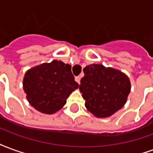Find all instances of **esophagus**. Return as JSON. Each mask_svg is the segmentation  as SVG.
I'll return each instance as SVG.
<instances>
[{
  "instance_id": "obj_1",
  "label": "esophagus",
  "mask_w": 153,
  "mask_h": 153,
  "mask_svg": "<svg viewBox=\"0 0 153 153\" xmlns=\"http://www.w3.org/2000/svg\"><path fill=\"white\" fill-rule=\"evenodd\" d=\"M75 81H76L78 83H80V77L79 76L75 77Z\"/></svg>"
}]
</instances>
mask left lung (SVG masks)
I'll return each mask as SVG.
<instances>
[{"mask_svg":"<svg viewBox=\"0 0 153 153\" xmlns=\"http://www.w3.org/2000/svg\"><path fill=\"white\" fill-rule=\"evenodd\" d=\"M83 72L79 90L88 111L97 118H106L125 106L131 89L125 74L100 64L88 65Z\"/></svg>","mask_w":153,"mask_h":153,"instance_id":"left-lung-1","label":"left lung"}]
</instances>
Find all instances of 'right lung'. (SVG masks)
<instances>
[{
  "mask_svg": "<svg viewBox=\"0 0 153 153\" xmlns=\"http://www.w3.org/2000/svg\"><path fill=\"white\" fill-rule=\"evenodd\" d=\"M23 87L29 104L38 111L51 115L65 106L79 84L74 81L71 65L55 60L28 70Z\"/></svg>",
  "mask_w": 153,
  "mask_h": 153,
  "instance_id": "obj_1",
  "label": "right lung"
}]
</instances>
